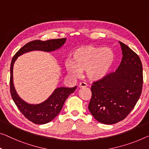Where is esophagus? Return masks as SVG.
<instances>
[{
	"instance_id": "1",
	"label": "esophagus",
	"mask_w": 149,
	"mask_h": 149,
	"mask_svg": "<svg viewBox=\"0 0 149 149\" xmlns=\"http://www.w3.org/2000/svg\"><path fill=\"white\" fill-rule=\"evenodd\" d=\"M78 87H79V88H86V87H87V84H86L85 83V82H80V83H79V84Z\"/></svg>"
}]
</instances>
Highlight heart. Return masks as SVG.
Masks as SVG:
<instances>
[{"label": "heart", "instance_id": "1", "mask_svg": "<svg viewBox=\"0 0 149 149\" xmlns=\"http://www.w3.org/2000/svg\"><path fill=\"white\" fill-rule=\"evenodd\" d=\"M114 60V53L111 49L85 45L73 52L70 62L65 63V69L69 74L75 77L86 71L90 80L97 81L109 74Z\"/></svg>", "mask_w": 149, "mask_h": 149}]
</instances>
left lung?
<instances>
[{
	"mask_svg": "<svg viewBox=\"0 0 149 149\" xmlns=\"http://www.w3.org/2000/svg\"><path fill=\"white\" fill-rule=\"evenodd\" d=\"M123 59L117 70L92 83L88 109L100 123L113 124L123 120L134 108L143 84V65L136 53L119 41Z\"/></svg>",
	"mask_w": 149,
	"mask_h": 149,
	"instance_id": "obj_1",
	"label": "left lung"
}]
</instances>
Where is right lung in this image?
Instances as JSON below:
<instances>
[{
  "mask_svg": "<svg viewBox=\"0 0 149 149\" xmlns=\"http://www.w3.org/2000/svg\"><path fill=\"white\" fill-rule=\"evenodd\" d=\"M66 38L55 39L41 41L35 40L29 42L21 47L13 56L10 64V91L12 98L17 108L21 111L26 118L37 124H43L49 123L54 119L60 112L64 102L76 89L74 88H59L55 89L51 96L43 102L39 104H29L23 101L18 96L13 85V65L17 57L23 53L34 50H41L44 52H52L57 49L65 43Z\"/></svg>",
  "mask_w": 149,
  "mask_h": 149,
  "instance_id": "obj_1",
  "label": "right lung"
}]
</instances>
